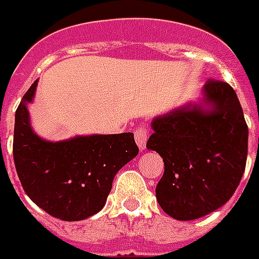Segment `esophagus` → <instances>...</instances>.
Segmentation results:
<instances>
[{
	"mask_svg": "<svg viewBox=\"0 0 259 259\" xmlns=\"http://www.w3.org/2000/svg\"><path fill=\"white\" fill-rule=\"evenodd\" d=\"M148 130H146L145 126H140L138 129H136L134 132V138H136V142H137L138 148L141 150H144L146 148V141H148Z\"/></svg>",
	"mask_w": 259,
	"mask_h": 259,
	"instance_id": "34e87169",
	"label": "esophagus"
}]
</instances>
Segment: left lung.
<instances>
[{
	"label": "left lung",
	"mask_w": 259,
	"mask_h": 259,
	"mask_svg": "<svg viewBox=\"0 0 259 259\" xmlns=\"http://www.w3.org/2000/svg\"><path fill=\"white\" fill-rule=\"evenodd\" d=\"M200 103H189L152 121L146 148L164 161L156 187L160 207L177 221H193L227 203L241 183L249 129L234 89L208 80Z\"/></svg>",
	"instance_id": "8db88e82"
}]
</instances>
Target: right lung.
Returning <instances> with one entry per match:
<instances>
[{
	"instance_id": "right-lung-1",
	"label": "right lung",
	"mask_w": 259,
	"mask_h": 259,
	"mask_svg": "<svg viewBox=\"0 0 259 259\" xmlns=\"http://www.w3.org/2000/svg\"><path fill=\"white\" fill-rule=\"evenodd\" d=\"M37 80L16 110L13 158L25 193L47 213L66 222L87 219L106 203L114 176L138 154L133 133L79 136L46 141L34 133L26 103Z\"/></svg>"
}]
</instances>
